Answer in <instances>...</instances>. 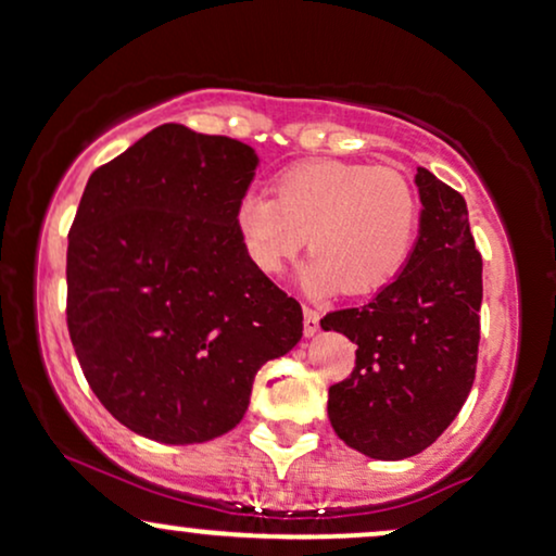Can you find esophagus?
<instances>
[{"label":"esophagus","mask_w":556,"mask_h":556,"mask_svg":"<svg viewBox=\"0 0 556 556\" xmlns=\"http://www.w3.org/2000/svg\"><path fill=\"white\" fill-rule=\"evenodd\" d=\"M319 330V312L312 306H304V332L314 334Z\"/></svg>","instance_id":"esophagus-1"}]
</instances>
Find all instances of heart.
Here are the masks:
<instances>
[{
  "label": "heart",
  "mask_w": 556,
  "mask_h": 556,
  "mask_svg": "<svg viewBox=\"0 0 556 556\" xmlns=\"http://www.w3.org/2000/svg\"><path fill=\"white\" fill-rule=\"evenodd\" d=\"M420 205L407 177L342 160L304 162L276 180V198L252 190L237 205L247 255L278 273L309 239L301 283L314 293L366 296L400 276L415 247Z\"/></svg>",
  "instance_id": "obj_1"
}]
</instances>
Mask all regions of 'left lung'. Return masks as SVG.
<instances>
[{
	"instance_id": "obj_1",
	"label": "left lung",
	"mask_w": 556,
	"mask_h": 556,
	"mask_svg": "<svg viewBox=\"0 0 556 556\" xmlns=\"http://www.w3.org/2000/svg\"><path fill=\"white\" fill-rule=\"evenodd\" d=\"M420 237L392 283L321 330L358 345L355 368L332 383L327 415L351 448L400 462L435 443L464 407L477 374L482 255L467 201L420 167Z\"/></svg>"
}]
</instances>
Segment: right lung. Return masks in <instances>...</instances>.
<instances>
[{
	"mask_svg": "<svg viewBox=\"0 0 556 556\" xmlns=\"http://www.w3.org/2000/svg\"><path fill=\"white\" fill-rule=\"evenodd\" d=\"M257 154L164 123L89 175L66 250V325L85 379L160 443L229 433L260 366L304 314L247 255L237 205Z\"/></svg>",
	"mask_w": 556,
	"mask_h": 556,
	"instance_id": "right-lung-1",
	"label": "right lung"
}]
</instances>
